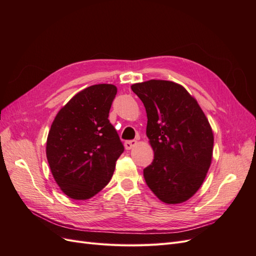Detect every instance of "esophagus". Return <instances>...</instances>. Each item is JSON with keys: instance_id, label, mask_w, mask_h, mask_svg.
Instances as JSON below:
<instances>
[{"instance_id": "esophagus-1", "label": "esophagus", "mask_w": 256, "mask_h": 256, "mask_svg": "<svg viewBox=\"0 0 256 256\" xmlns=\"http://www.w3.org/2000/svg\"><path fill=\"white\" fill-rule=\"evenodd\" d=\"M136 140H131V141H126L125 142V148L126 150H131L132 147H134L136 145Z\"/></svg>"}]
</instances>
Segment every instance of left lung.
<instances>
[{
  "instance_id": "1",
  "label": "left lung",
  "mask_w": 256,
  "mask_h": 256,
  "mask_svg": "<svg viewBox=\"0 0 256 256\" xmlns=\"http://www.w3.org/2000/svg\"><path fill=\"white\" fill-rule=\"evenodd\" d=\"M147 114L146 136L154 150L145 182L160 200L180 204L196 194L212 159L214 134L196 99L172 81L131 85Z\"/></svg>"
}]
</instances>
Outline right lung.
Returning a JSON list of instances; mask_svg holds the SVG:
<instances>
[{"label":"right lung","mask_w":256,"mask_h":256,"mask_svg":"<svg viewBox=\"0 0 256 256\" xmlns=\"http://www.w3.org/2000/svg\"><path fill=\"white\" fill-rule=\"evenodd\" d=\"M118 88L96 84L76 94L54 118L46 146L51 173L74 200H88L109 184L124 152L109 112Z\"/></svg>","instance_id":"obj_1"}]
</instances>
